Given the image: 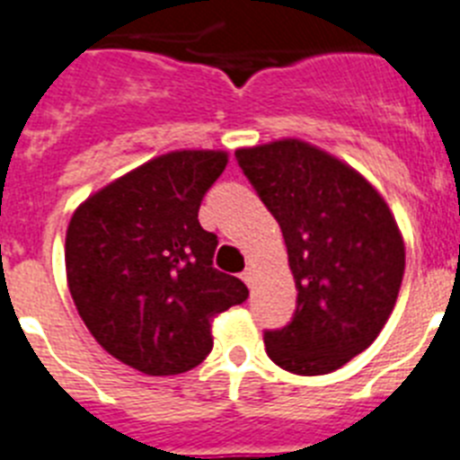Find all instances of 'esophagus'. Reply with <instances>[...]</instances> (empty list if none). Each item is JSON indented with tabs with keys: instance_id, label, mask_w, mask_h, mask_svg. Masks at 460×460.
Returning a JSON list of instances; mask_svg holds the SVG:
<instances>
[{
	"instance_id": "obj_1",
	"label": "esophagus",
	"mask_w": 460,
	"mask_h": 460,
	"mask_svg": "<svg viewBox=\"0 0 460 460\" xmlns=\"http://www.w3.org/2000/svg\"><path fill=\"white\" fill-rule=\"evenodd\" d=\"M242 280L246 283V286H253V267H246V270L242 271Z\"/></svg>"
}]
</instances>
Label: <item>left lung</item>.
Listing matches in <instances>:
<instances>
[{
	"label": "left lung",
	"mask_w": 460,
	"mask_h": 460,
	"mask_svg": "<svg viewBox=\"0 0 460 460\" xmlns=\"http://www.w3.org/2000/svg\"><path fill=\"white\" fill-rule=\"evenodd\" d=\"M234 156L279 221L295 276V315L267 329V355L296 376L336 371L377 339L396 304L405 246L392 211L357 170L308 142Z\"/></svg>",
	"instance_id": "obj_1"
}]
</instances>
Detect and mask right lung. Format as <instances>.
Instances as JSON below:
<instances>
[{
	"instance_id": "obj_1",
	"label": "right lung",
	"mask_w": 460,
	"mask_h": 460,
	"mask_svg": "<svg viewBox=\"0 0 460 460\" xmlns=\"http://www.w3.org/2000/svg\"><path fill=\"white\" fill-rule=\"evenodd\" d=\"M226 165V152L164 154L89 195L68 223L73 302L126 367L190 371L211 352V318L249 296L237 276L214 267L218 239L198 221Z\"/></svg>"
}]
</instances>
